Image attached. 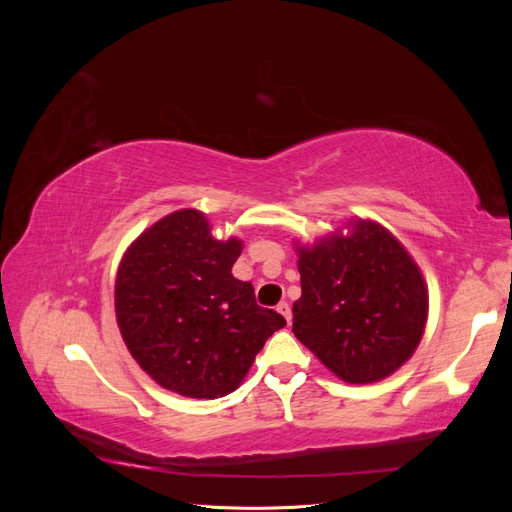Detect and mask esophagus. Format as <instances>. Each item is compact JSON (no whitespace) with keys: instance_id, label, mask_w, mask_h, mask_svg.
Returning <instances> with one entry per match:
<instances>
[{"instance_id":"1","label":"esophagus","mask_w":512,"mask_h":512,"mask_svg":"<svg viewBox=\"0 0 512 512\" xmlns=\"http://www.w3.org/2000/svg\"><path fill=\"white\" fill-rule=\"evenodd\" d=\"M277 312H280L284 318H286V322H290L292 320V312H290V305L286 303V301H282L280 305H277Z\"/></svg>"}]
</instances>
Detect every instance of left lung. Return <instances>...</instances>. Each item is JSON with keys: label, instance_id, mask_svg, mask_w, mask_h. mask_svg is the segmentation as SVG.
<instances>
[{"label": "left lung", "instance_id": "8db88e82", "mask_svg": "<svg viewBox=\"0 0 512 512\" xmlns=\"http://www.w3.org/2000/svg\"><path fill=\"white\" fill-rule=\"evenodd\" d=\"M348 235L297 245L301 299L292 333L350 384H369L404 365L425 333L429 294L421 269L389 230L348 222Z\"/></svg>", "mask_w": 512, "mask_h": 512}]
</instances>
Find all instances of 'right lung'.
<instances>
[{
    "label": "right lung",
    "mask_w": 512,
    "mask_h": 512,
    "mask_svg": "<svg viewBox=\"0 0 512 512\" xmlns=\"http://www.w3.org/2000/svg\"><path fill=\"white\" fill-rule=\"evenodd\" d=\"M241 239L218 241L207 218L179 209L123 254L115 314L134 361L168 391L215 399L232 393L286 320L232 277Z\"/></svg>",
    "instance_id": "right-lung-1"
}]
</instances>
